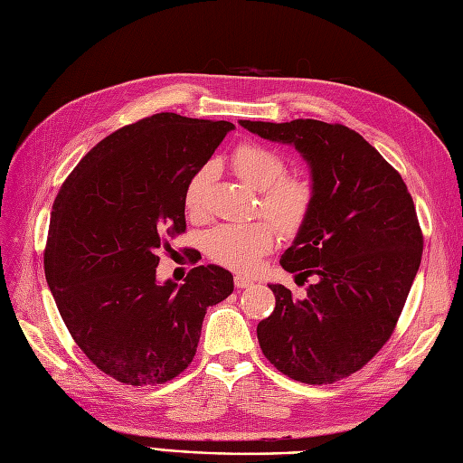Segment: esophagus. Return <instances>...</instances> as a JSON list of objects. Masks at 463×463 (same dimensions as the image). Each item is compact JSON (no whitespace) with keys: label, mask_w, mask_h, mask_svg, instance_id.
I'll use <instances>...</instances> for the list:
<instances>
[{"label":"esophagus","mask_w":463,"mask_h":463,"mask_svg":"<svg viewBox=\"0 0 463 463\" xmlns=\"http://www.w3.org/2000/svg\"><path fill=\"white\" fill-rule=\"evenodd\" d=\"M235 286L237 288H250V286H253V279H250V278H247V276H241V274H235Z\"/></svg>","instance_id":"1"}]
</instances>
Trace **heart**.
I'll return each mask as SVG.
<instances>
[{"mask_svg": "<svg viewBox=\"0 0 463 463\" xmlns=\"http://www.w3.org/2000/svg\"><path fill=\"white\" fill-rule=\"evenodd\" d=\"M232 170L250 189L260 191V213L276 228L291 235L309 216L313 206L311 181L299 174H284L286 164L278 152L257 143H243L232 152ZM210 179L206 167L194 172L187 181L184 203L187 213H203L204 187ZM276 243V230L269 222L222 223L206 233L204 249L214 262L237 272H253Z\"/></svg>", "mask_w": 463, "mask_h": 463, "instance_id": "obj_1", "label": "heart"}]
</instances>
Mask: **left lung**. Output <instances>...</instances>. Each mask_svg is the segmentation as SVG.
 Segmentation results:
<instances>
[{
    "label": "left lung",
    "mask_w": 463,
    "mask_h": 463,
    "mask_svg": "<svg viewBox=\"0 0 463 463\" xmlns=\"http://www.w3.org/2000/svg\"><path fill=\"white\" fill-rule=\"evenodd\" d=\"M296 148L309 165L313 206L282 269L307 278V298L269 284L276 307L259 322L264 357L293 381L330 384L371 361L394 330L421 264L423 235L402 175L345 125L240 119Z\"/></svg>",
    "instance_id": "1"
}]
</instances>
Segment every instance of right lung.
<instances>
[{
  "instance_id": "add662e5",
  "label": "right lung",
  "mask_w": 463,
  "mask_h": 463,
  "mask_svg": "<svg viewBox=\"0 0 463 463\" xmlns=\"http://www.w3.org/2000/svg\"><path fill=\"white\" fill-rule=\"evenodd\" d=\"M230 121L162 111L98 143L55 197L44 270L58 311L94 365L131 386L162 384L197 352L210 305L233 276L201 264L158 282L164 237L185 232L184 193Z\"/></svg>"
}]
</instances>
